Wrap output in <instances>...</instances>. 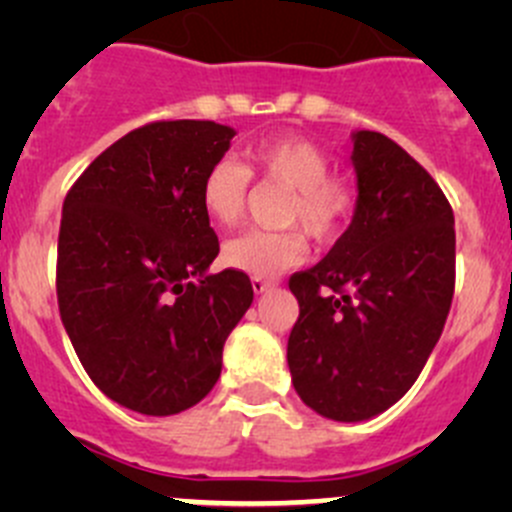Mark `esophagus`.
<instances>
[{
	"label": "esophagus",
	"instance_id": "esophagus-1",
	"mask_svg": "<svg viewBox=\"0 0 512 512\" xmlns=\"http://www.w3.org/2000/svg\"><path fill=\"white\" fill-rule=\"evenodd\" d=\"M272 287H275V285H272V282L262 280V277H252V289H255V294H265V292H270Z\"/></svg>",
	"mask_w": 512,
	"mask_h": 512
}]
</instances>
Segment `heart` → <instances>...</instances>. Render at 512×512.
I'll return each mask as SVG.
<instances>
[{
	"mask_svg": "<svg viewBox=\"0 0 512 512\" xmlns=\"http://www.w3.org/2000/svg\"><path fill=\"white\" fill-rule=\"evenodd\" d=\"M250 178L289 190L280 223L289 230L245 232L223 247V265L252 277H280L302 265L309 237L332 242L352 220L356 193L347 180L332 175V158L317 143L297 136L262 141L245 151V165L218 158L200 180V208L218 227H235L247 208ZM302 226L303 233L296 227Z\"/></svg>",
	"mask_w": 512,
	"mask_h": 512,
	"instance_id": "1",
	"label": "heart"
}]
</instances>
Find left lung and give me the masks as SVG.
<instances>
[{
  "mask_svg": "<svg viewBox=\"0 0 512 512\" xmlns=\"http://www.w3.org/2000/svg\"><path fill=\"white\" fill-rule=\"evenodd\" d=\"M356 208L329 255L289 277L287 364L299 399L356 423L394 406L436 347L456 287L453 210L399 143L354 133Z\"/></svg>",
  "mask_w": 512,
  "mask_h": 512,
  "instance_id": "1",
  "label": "left lung"
}]
</instances>
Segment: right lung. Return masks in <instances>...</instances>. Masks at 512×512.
<instances>
[{
	"label": "right lung",
	"instance_id": "obj_1",
	"mask_svg": "<svg viewBox=\"0 0 512 512\" xmlns=\"http://www.w3.org/2000/svg\"><path fill=\"white\" fill-rule=\"evenodd\" d=\"M232 136L215 121L148 123L106 148L64 200L61 322L91 381L138 414L203 401L252 304L250 277L208 272L220 245L200 208L203 173Z\"/></svg>",
	"mask_w": 512,
	"mask_h": 512
}]
</instances>
